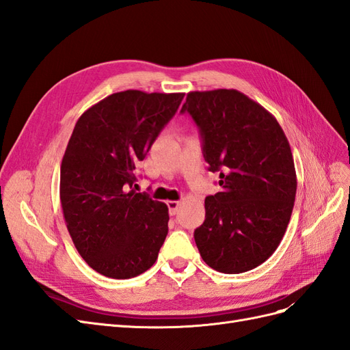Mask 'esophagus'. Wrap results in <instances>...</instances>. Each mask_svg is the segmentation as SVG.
I'll use <instances>...</instances> for the list:
<instances>
[{
    "instance_id": "obj_1",
    "label": "esophagus",
    "mask_w": 350,
    "mask_h": 350,
    "mask_svg": "<svg viewBox=\"0 0 350 350\" xmlns=\"http://www.w3.org/2000/svg\"><path fill=\"white\" fill-rule=\"evenodd\" d=\"M166 204H167V208H169V215H171V216H175L178 213L179 206H181V203H179V201H175V200L167 201Z\"/></svg>"
}]
</instances>
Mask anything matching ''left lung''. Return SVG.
<instances>
[{"mask_svg":"<svg viewBox=\"0 0 350 350\" xmlns=\"http://www.w3.org/2000/svg\"><path fill=\"white\" fill-rule=\"evenodd\" d=\"M181 112L197 124L221 191L206 197L194 230L201 258L220 273L256 269L276 251L291 220L296 172L278 120L235 89L189 92Z\"/></svg>","mask_w":350,"mask_h":350,"instance_id":"1","label":"left lung"}]
</instances>
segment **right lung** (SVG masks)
Instances as JSON below:
<instances>
[{"label": "right lung", "mask_w": 350, "mask_h": 350, "mask_svg": "<svg viewBox=\"0 0 350 350\" xmlns=\"http://www.w3.org/2000/svg\"><path fill=\"white\" fill-rule=\"evenodd\" d=\"M183 99L184 93L118 92L74 126L61 162V207L74 247L103 276L131 279L157 260L167 206L134 191L135 167Z\"/></svg>", "instance_id": "right-lung-1"}]
</instances>
